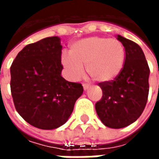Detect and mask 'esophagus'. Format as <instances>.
<instances>
[{"instance_id":"34e87169","label":"esophagus","mask_w":159,"mask_h":159,"mask_svg":"<svg viewBox=\"0 0 159 159\" xmlns=\"http://www.w3.org/2000/svg\"><path fill=\"white\" fill-rule=\"evenodd\" d=\"M83 89H84V90H87L88 89H89V88L90 85L89 84V83H83Z\"/></svg>"}]
</instances>
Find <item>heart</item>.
Masks as SVG:
<instances>
[{
  "label": "heart",
  "mask_w": 159,
  "mask_h": 159,
  "mask_svg": "<svg viewBox=\"0 0 159 159\" xmlns=\"http://www.w3.org/2000/svg\"><path fill=\"white\" fill-rule=\"evenodd\" d=\"M125 49L117 39L93 36L75 42L69 54H63L61 63L70 78L78 80L83 76V67L91 78L99 83L115 79L122 71Z\"/></svg>",
  "instance_id": "heart-1"
}]
</instances>
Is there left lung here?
Masks as SVG:
<instances>
[{
    "label": "left lung",
    "mask_w": 159,
    "mask_h": 159,
    "mask_svg": "<svg viewBox=\"0 0 159 159\" xmlns=\"http://www.w3.org/2000/svg\"><path fill=\"white\" fill-rule=\"evenodd\" d=\"M125 49L122 71L115 79L99 83L102 98L95 104L101 122L111 129H121L135 122L147 105L150 69L137 43L117 36Z\"/></svg>",
    "instance_id": "8db88e82"
}]
</instances>
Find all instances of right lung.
<instances>
[{"mask_svg": "<svg viewBox=\"0 0 159 159\" xmlns=\"http://www.w3.org/2000/svg\"><path fill=\"white\" fill-rule=\"evenodd\" d=\"M59 41L52 36L25 46L10 68L16 111L27 123L41 129L63 125L83 92L81 83L68 82L61 76Z\"/></svg>", "mask_w": 159, "mask_h": 159, "instance_id": "right-lung-1", "label": "right lung"}]
</instances>
